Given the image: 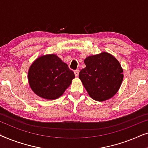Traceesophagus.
<instances>
[{"label": "esophagus", "mask_w": 148, "mask_h": 148, "mask_svg": "<svg viewBox=\"0 0 148 148\" xmlns=\"http://www.w3.org/2000/svg\"><path fill=\"white\" fill-rule=\"evenodd\" d=\"M74 73H75V75L76 77H77L79 75V70L77 69L74 71Z\"/></svg>", "instance_id": "34e87169"}]
</instances>
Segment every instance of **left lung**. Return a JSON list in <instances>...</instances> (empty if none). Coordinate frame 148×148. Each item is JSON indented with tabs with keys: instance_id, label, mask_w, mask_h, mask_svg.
<instances>
[{
	"instance_id": "left-lung-1",
	"label": "left lung",
	"mask_w": 148,
	"mask_h": 148,
	"mask_svg": "<svg viewBox=\"0 0 148 148\" xmlns=\"http://www.w3.org/2000/svg\"><path fill=\"white\" fill-rule=\"evenodd\" d=\"M84 62L86 66L80 71L79 78L91 98L102 102L114 96L123 79V70L118 60L102 52L88 56Z\"/></svg>"
}]
</instances>
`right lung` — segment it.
<instances>
[{"instance_id":"add662e5","label":"right lung","mask_w":148,"mask_h":148,"mask_svg":"<svg viewBox=\"0 0 148 148\" xmlns=\"http://www.w3.org/2000/svg\"><path fill=\"white\" fill-rule=\"evenodd\" d=\"M74 78L73 71L55 54L38 58L28 73L32 90L38 96L48 100L59 98Z\"/></svg>"}]
</instances>
